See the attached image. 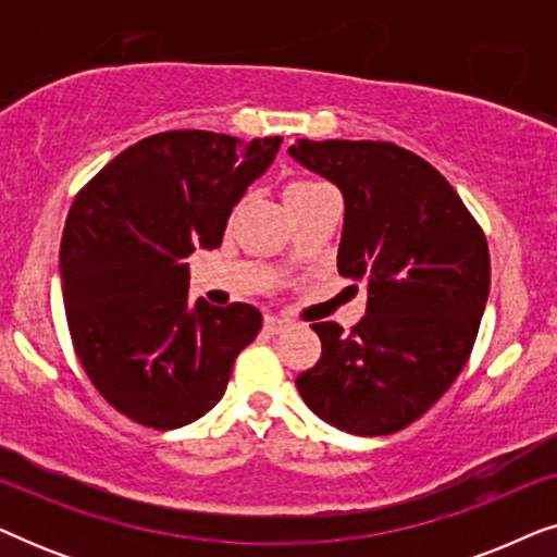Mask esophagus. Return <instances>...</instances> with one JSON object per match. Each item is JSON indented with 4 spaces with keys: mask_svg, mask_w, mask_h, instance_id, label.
Here are the masks:
<instances>
[{
    "mask_svg": "<svg viewBox=\"0 0 557 557\" xmlns=\"http://www.w3.org/2000/svg\"><path fill=\"white\" fill-rule=\"evenodd\" d=\"M263 326H265V332H269V334H278V332L288 330V326H292V322H288V319H284V317L265 314V322H263Z\"/></svg>",
    "mask_w": 557,
    "mask_h": 557,
    "instance_id": "obj_1",
    "label": "esophagus"
}]
</instances>
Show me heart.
Returning <instances> with one entry per match:
<instances>
[{
  "label": "heart",
  "mask_w": 557,
  "mask_h": 557,
  "mask_svg": "<svg viewBox=\"0 0 557 557\" xmlns=\"http://www.w3.org/2000/svg\"><path fill=\"white\" fill-rule=\"evenodd\" d=\"M311 187H319V185H317V182H294V185L288 187L286 193H292V189H311Z\"/></svg>",
  "instance_id": "obj_1"
}]
</instances>
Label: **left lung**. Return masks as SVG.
Returning a JSON list of instances; mask_svg holds the SVG:
<instances>
[{
	"mask_svg": "<svg viewBox=\"0 0 557 557\" xmlns=\"http://www.w3.org/2000/svg\"><path fill=\"white\" fill-rule=\"evenodd\" d=\"M288 154L339 187L337 269L368 288L349 334L311 324L322 357L296 387L334 429L387 436L421 418L467 364L490 296L486 238L444 174L391 141L299 139Z\"/></svg>",
	"mask_w": 557,
	"mask_h": 557,
	"instance_id": "left-lung-1",
	"label": "left lung"
}]
</instances>
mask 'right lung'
Here are the masks:
<instances>
[{
	"mask_svg": "<svg viewBox=\"0 0 557 557\" xmlns=\"http://www.w3.org/2000/svg\"><path fill=\"white\" fill-rule=\"evenodd\" d=\"M281 141L154 134L75 197L60 243L67 330L90 383L132 421L159 431L197 421L261 332L250 304L189 301L185 258L223 243L233 208Z\"/></svg>",
	"mask_w": 557,
	"mask_h": 557,
	"instance_id": "1",
	"label": "right lung"
}]
</instances>
